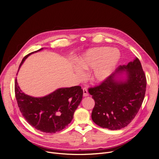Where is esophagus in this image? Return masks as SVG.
I'll return each instance as SVG.
<instances>
[{
    "instance_id": "esophagus-1",
    "label": "esophagus",
    "mask_w": 159,
    "mask_h": 159,
    "mask_svg": "<svg viewBox=\"0 0 159 159\" xmlns=\"http://www.w3.org/2000/svg\"><path fill=\"white\" fill-rule=\"evenodd\" d=\"M83 96L84 97L88 96H89V93L87 91V89L86 88H83Z\"/></svg>"
}]
</instances>
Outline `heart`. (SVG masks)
<instances>
[{
	"mask_svg": "<svg viewBox=\"0 0 159 159\" xmlns=\"http://www.w3.org/2000/svg\"><path fill=\"white\" fill-rule=\"evenodd\" d=\"M121 58L120 52L109 47L90 49L77 61L78 66L74 68L76 75L80 79L85 77L84 70L92 69L91 80L96 83L106 80L114 71Z\"/></svg>",
	"mask_w": 159,
	"mask_h": 159,
	"instance_id": "obj_1",
	"label": "heart"
}]
</instances>
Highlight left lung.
<instances>
[{"label": "left lung", "instance_id": "1", "mask_svg": "<svg viewBox=\"0 0 159 159\" xmlns=\"http://www.w3.org/2000/svg\"><path fill=\"white\" fill-rule=\"evenodd\" d=\"M124 73L126 79H119ZM146 86V76L138 58L127 65L118 66L106 80L89 89L95 101L91 115L93 121L111 130L126 126L142 104Z\"/></svg>", "mask_w": 159, "mask_h": 159}]
</instances>
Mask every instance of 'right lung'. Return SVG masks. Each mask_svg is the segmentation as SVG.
I'll list each match as a JSON object with an SVG mask.
<instances>
[{"mask_svg":"<svg viewBox=\"0 0 159 159\" xmlns=\"http://www.w3.org/2000/svg\"><path fill=\"white\" fill-rule=\"evenodd\" d=\"M43 49L25 56L19 70L31 54ZM15 94L19 110L30 125L44 133H55L64 129L72 120L82 101L83 90L80 86L60 88L46 96L34 98L22 92L16 79Z\"/></svg>","mask_w":159,"mask_h":159,"instance_id":"right-lung-1","label":"right lung"}]
</instances>
